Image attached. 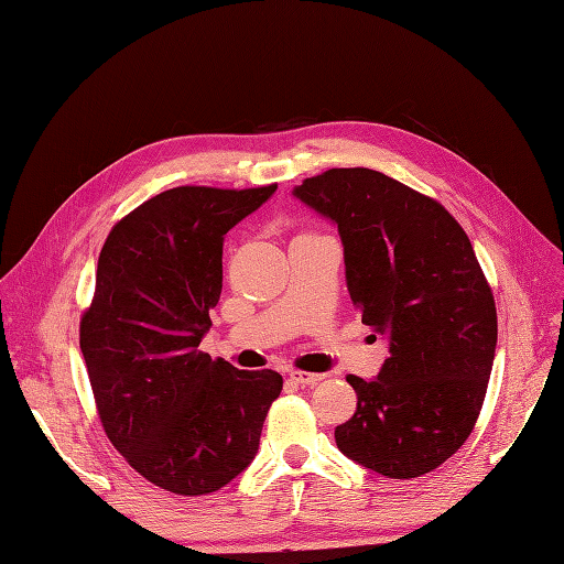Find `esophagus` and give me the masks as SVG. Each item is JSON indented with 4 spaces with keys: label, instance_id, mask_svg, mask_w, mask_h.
I'll return each mask as SVG.
<instances>
[{
    "label": "esophagus",
    "instance_id": "esophagus-1",
    "mask_svg": "<svg viewBox=\"0 0 564 564\" xmlns=\"http://www.w3.org/2000/svg\"><path fill=\"white\" fill-rule=\"evenodd\" d=\"M290 379L300 386H316L318 381L325 379V373H316V371H290Z\"/></svg>",
    "mask_w": 564,
    "mask_h": 564
}]
</instances>
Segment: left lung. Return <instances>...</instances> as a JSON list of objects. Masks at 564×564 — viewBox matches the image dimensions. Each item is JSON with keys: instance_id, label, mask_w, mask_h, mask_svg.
Listing matches in <instances>:
<instances>
[{"instance_id": "8db88e82", "label": "left lung", "mask_w": 564, "mask_h": 564, "mask_svg": "<svg viewBox=\"0 0 564 564\" xmlns=\"http://www.w3.org/2000/svg\"><path fill=\"white\" fill-rule=\"evenodd\" d=\"M293 195L337 223L350 302L388 339L377 379L346 377L358 409L337 446L381 476H423L467 442L495 360L497 311L471 241L440 202L365 166Z\"/></svg>"}]
</instances>
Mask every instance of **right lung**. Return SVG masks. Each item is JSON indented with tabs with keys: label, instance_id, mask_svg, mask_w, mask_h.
<instances>
[{
	"label": "right lung",
	"instance_id": "1",
	"mask_svg": "<svg viewBox=\"0 0 564 564\" xmlns=\"http://www.w3.org/2000/svg\"><path fill=\"white\" fill-rule=\"evenodd\" d=\"M181 185L113 225L80 318L104 432L143 478L185 497L216 492L253 460L281 373L199 350L223 290L225 235L271 195Z\"/></svg>",
	"mask_w": 564,
	"mask_h": 564
}]
</instances>
